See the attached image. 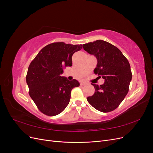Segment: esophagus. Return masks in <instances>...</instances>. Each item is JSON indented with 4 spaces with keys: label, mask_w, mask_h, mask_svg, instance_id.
Here are the masks:
<instances>
[{
    "label": "esophagus",
    "mask_w": 153,
    "mask_h": 153,
    "mask_svg": "<svg viewBox=\"0 0 153 153\" xmlns=\"http://www.w3.org/2000/svg\"><path fill=\"white\" fill-rule=\"evenodd\" d=\"M87 84L85 82H80V85L81 86H84V85H85Z\"/></svg>",
    "instance_id": "obj_1"
}]
</instances>
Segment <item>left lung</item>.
Masks as SVG:
<instances>
[{"mask_svg": "<svg viewBox=\"0 0 153 153\" xmlns=\"http://www.w3.org/2000/svg\"><path fill=\"white\" fill-rule=\"evenodd\" d=\"M84 50L96 56L98 63L94 73L105 79L103 85L92 84L94 94L87 101L94 108L102 112L116 109L129 91L132 78L128 59L114 45L103 40L83 45Z\"/></svg>", "mask_w": 153, "mask_h": 153, "instance_id": "1", "label": "left lung"}]
</instances>
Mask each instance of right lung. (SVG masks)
I'll return each instance as SVG.
<instances>
[{"instance_id": "obj_1", "label": "right lung", "mask_w": 153, "mask_h": 153, "mask_svg": "<svg viewBox=\"0 0 153 153\" xmlns=\"http://www.w3.org/2000/svg\"><path fill=\"white\" fill-rule=\"evenodd\" d=\"M82 45L64 42L49 44L32 60L27 71L29 95L40 112L48 116L61 113L69 103L71 91L80 85L76 80L61 76L64 68L72 66V55Z\"/></svg>"}]
</instances>
